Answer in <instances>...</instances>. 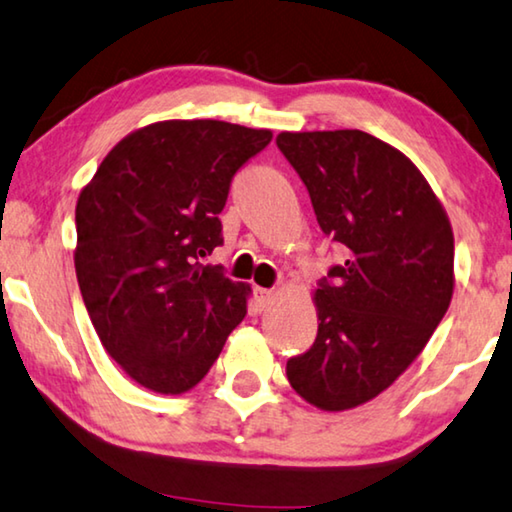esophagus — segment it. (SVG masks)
<instances>
[{"label":"esophagus","instance_id":"1","mask_svg":"<svg viewBox=\"0 0 512 512\" xmlns=\"http://www.w3.org/2000/svg\"><path fill=\"white\" fill-rule=\"evenodd\" d=\"M256 297H258V304L263 306H270L272 304V300H274V290H270V288H256Z\"/></svg>","mask_w":512,"mask_h":512}]
</instances>
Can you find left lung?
<instances>
[{
    "instance_id": "left-lung-1",
    "label": "left lung",
    "mask_w": 512,
    "mask_h": 512,
    "mask_svg": "<svg viewBox=\"0 0 512 512\" xmlns=\"http://www.w3.org/2000/svg\"><path fill=\"white\" fill-rule=\"evenodd\" d=\"M345 261L313 290L318 336L288 359L290 387L325 412L380 396L410 368L451 304L453 229L419 167L361 130L281 132Z\"/></svg>"
}]
</instances>
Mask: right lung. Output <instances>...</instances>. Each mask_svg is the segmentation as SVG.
I'll use <instances>...</instances> for the list:
<instances>
[{
  "label": "right lung",
  "mask_w": 512,
  "mask_h": 512,
  "mask_svg": "<svg viewBox=\"0 0 512 512\" xmlns=\"http://www.w3.org/2000/svg\"><path fill=\"white\" fill-rule=\"evenodd\" d=\"M272 130L212 119L125 135L75 208V272L102 348L148 391L194 389L247 316L251 286L201 258L224 242L231 178Z\"/></svg>",
  "instance_id": "1"
}]
</instances>
